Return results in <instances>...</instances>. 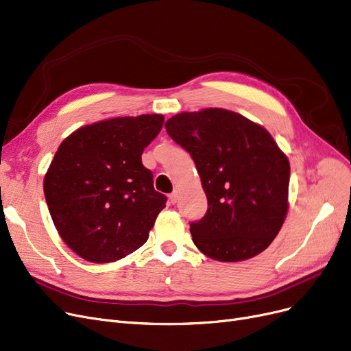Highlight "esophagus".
I'll return each mask as SVG.
<instances>
[{
    "instance_id": "obj_1",
    "label": "esophagus",
    "mask_w": 351,
    "mask_h": 351,
    "mask_svg": "<svg viewBox=\"0 0 351 351\" xmlns=\"http://www.w3.org/2000/svg\"><path fill=\"white\" fill-rule=\"evenodd\" d=\"M178 199H179V195H178V192H173V193H171V195H169V201H171V204H176V202H178Z\"/></svg>"
}]
</instances>
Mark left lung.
Wrapping results in <instances>:
<instances>
[{
	"instance_id": "obj_1",
	"label": "left lung",
	"mask_w": 351,
	"mask_h": 351,
	"mask_svg": "<svg viewBox=\"0 0 351 351\" xmlns=\"http://www.w3.org/2000/svg\"><path fill=\"white\" fill-rule=\"evenodd\" d=\"M165 128L189 152L208 197L191 223L197 250L238 263L268 248L287 217L289 162L267 129L225 109L179 113Z\"/></svg>"
}]
</instances>
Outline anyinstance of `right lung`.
Returning a JSON list of instances; mask_svg holds the SVG:
<instances>
[{"label": "right lung", "mask_w": 351, "mask_h": 351, "mask_svg": "<svg viewBox=\"0 0 351 351\" xmlns=\"http://www.w3.org/2000/svg\"><path fill=\"white\" fill-rule=\"evenodd\" d=\"M162 126V114L114 117L58 146L44 195L60 237L83 260L114 263L147 241L166 196L155 191L142 154Z\"/></svg>", "instance_id": "add662e5"}]
</instances>
